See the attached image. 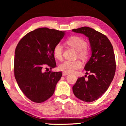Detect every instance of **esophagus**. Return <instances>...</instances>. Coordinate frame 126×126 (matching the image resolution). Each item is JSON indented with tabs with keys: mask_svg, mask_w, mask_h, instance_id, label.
I'll return each instance as SVG.
<instances>
[{
	"mask_svg": "<svg viewBox=\"0 0 126 126\" xmlns=\"http://www.w3.org/2000/svg\"><path fill=\"white\" fill-rule=\"evenodd\" d=\"M63 76L68 75V73H66V72H63Z\"/></svg>",
	"mask_w": 126,
	"mask_h": 126,
	"instance_id": "1",
	"label": "esophagus"
}]
</instances>
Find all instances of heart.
<instances>
[{"label": "heart", "mask_w": 126, "mask_h": 126, "mask_svg": "<svg viewBox=\"0 0 126 126\" xmlns=\"http://www.w3.org/2000/svg\"><path fill=\"white\" fill-rule=\"evenodd\" d=\"M66 44L78 51L79 56L82 58L87 57L88 55V51L87 50V42L82 38L78 36H73L66 40ZM63 47L61 44H58L53 48V54L55 57L61 60L63 57ZM82 63L80 60L75 61L66 60L61 63L59 66V69L66 73H73L76 70L81 68Z\"/></svg>", "instance_id": "1"}]
</instances>
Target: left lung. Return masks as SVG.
<instances>
[{"label":"left lung","mask_w":126,"mask_h":126,"mask_svg":"<svg viewBox=\"0 0 126 126\" xmlns=\"http://www.w3.org/2000/svg\"><path fill=\"white\" fill-rule=\"evenodd\" d=\"M72 31L88 38L92 51L84 68L91 75L87 80L84 77L77 79L73 86V92L78 99L92 102L106 92L113 80L116 70L113 46L106 35L90 27H82Z\"/></svg>","instance_id":"left-lung-1"}]
</instances>
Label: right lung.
Returning a JSON list of instances; mask_svg holds the SVG:
<instances>
[{
    "mask_svg": "<svg viewBox=\"0 0 126 126\" xmlns=\"http://www.w3.org/2000/svg\"><path fill=\"white\" fill-rule=\"evenodd\" d=\"M65 32L39 28L20 39L15 51L14 76L19 87L35 103L46 101L53 95L62 72H43L45 66H56L53 48L59 44Z\"/></svg>",
    "mask_w": 126,
    "mask_h": 126,
    "instance_id": "obj_1",
    "label": "right lung"
}]
</instances>
